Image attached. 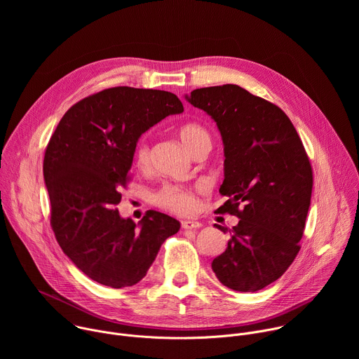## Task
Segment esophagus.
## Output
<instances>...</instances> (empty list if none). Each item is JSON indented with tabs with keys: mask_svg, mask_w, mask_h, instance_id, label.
<instances>
[{
	"mask_svg": "<svg viewBox=\"0 0 359 359\" xmlns=\"http://www.w3.org/2000/svg\"><path fill=\"white\" fill-rule=\"evenodd\" d=\"M182 227L184 230H197V229L201 227V223L194 222V220H183L182 222Z\"/></svg>",
	"mask_w": 359,
	"mask_h": 359,
	"instance_id": "34e87169",
	"label": "esophagus"
}]
</instances>
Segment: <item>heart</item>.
I'll list each match as a JSON object with an SVG mask.
<instances>
[{"label": "heart", "mask_w": 359, "mask_h": 359, "mask_svg": "<svg viewBox=\"0 0 359 359\" xmlns=\"http://www.w3.org/2000/svg\"><path fill=\"white\" fill-rule=\"evenodd\" d=\"M182 142L189 147V150L196 153L204 147H212V136L198 123H186L179 130ZM133 162L137 168L146 169L151 162V149L146 137H140L133 146ZM151 201L158 208L165 209L177 215L191 213L196 206L197 200L194 191L190 187L182 184H165L159 190L151 194Z\"/></svg>", "instance_id": "heart-1"}]
</instances>
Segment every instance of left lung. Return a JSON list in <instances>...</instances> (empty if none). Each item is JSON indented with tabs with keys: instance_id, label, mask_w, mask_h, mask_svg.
I'll return each instance as SVG.
<instances>
[{
	"instance_id": "left-lung-1",
	"label": "left lung",
	"mask_w": 359,
	"mask_h": 359,
	"mask_svg": "<svg viewBox=\"0 0 359 359\" xmlns=\"http://www.w3.org/2000/svg\"><path fill=\"white\" fill-rule=\"evenodd\" d=\"M208 112L224 143L229 200L217 213L240 219L226 251L212 269L219 281L241 292L259 291L278 280L301 248L313 191V168L288 116L271 102L238 85L200 88L186 96Z\"/></svg>"
}]
</instances>
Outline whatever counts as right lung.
I'll list each match as a JSON object with an SVG mask.
<instances>
[{"instance_id": "right-lung-1", "label": "right lung", "mask_w": 359, "mask_h": 359, "mask_svg": "<svg viewBox=\"0 0 359 359\" xmlns=\"http://www.w3.org/2000/svg\"><path fill=\"white\" fill-rule=\"evenodd\" d=\"M183 112L166 90L108 88L72 105L50 136L43 179L50 227L72 263L93 281L112 288L139 283L163 241L180 223L149 210L139 229L116 209L130 176L133 146L143 132Z\"/></svg>"}]
</instances>
